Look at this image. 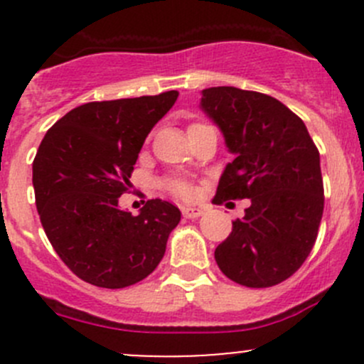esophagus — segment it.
<instances>
[{
  "instance_id": "esophagus-1",
  "label": "esophagus",
  "mask_w": 364,
  "mask_h": 364,
  "mask_svg": "<svg viewBox=\"0 0 364 364\" xmlns=\"http://www.w3.org/2000/svg\"><path fill=\"white\" fill-rule=\"evenodd\" d=\"M203 215H204L203 208H193V205H186V208H183V216H186V218H199V216Z\"/></svg>"
}]
</instances>
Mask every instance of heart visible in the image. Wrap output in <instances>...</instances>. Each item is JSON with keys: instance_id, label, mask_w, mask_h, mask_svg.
<instances>
[{"instance_id": "heart-1", "label": "heart", "mask_w": 364, "mask_h": 364, "mask_svg": "<svg viewBox=\"0 0 364 364\" xmlns=\"http://www.w3.org/2000/svg\"><path fill=\"white\" fill-rule=\"evenodd\" d=\"M197 124L200 123L192 124V127H197ZM167 188L171 190L172 196H176L178 199H183V200H190L193 199V196H196V188H193L192 183H190L188 179H183V178L171 179V181L167 183Z\"/></svg>"}]
</instances>
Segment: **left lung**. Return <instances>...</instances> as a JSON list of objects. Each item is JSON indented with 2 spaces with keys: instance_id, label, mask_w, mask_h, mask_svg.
<instances>
[{
  "instance_id": "left-lung-1",
  "label": "left lung",
  "mask_w": 364,
  "mask_h": 364,
  "mask_svg": "<svg viewBox=\"0 0 364 364\" xmlns=\"http://www.w3.org/2000/svg\"><path fill=\"white\" fill-rule=\"evenodd\" d=\"M200 105L236 155L213 203L252 200L216 247V264L245 287L282 284L303 266L317 240L324 211L317 146L303 119L269 95L208 87Z\"/></svg>"
}]
</instances>
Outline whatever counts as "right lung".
<instances>
[{
    "label": "right lung",
    "instance_id": "add662e5",
    "mask_svg": "<svg viewBox=\"0 0 364 364\" xmlns=\"http://www.w3.org/2000/svg\"><path fill=\"white\" fill-rule=\"evenodd\" d=\"M153 97L90 102L47 130L33 160L40 222L50 245L80 280L123 289L155 271L181 213L151 199L134 216L117 205L144 139L178 100Z\"/></svg>",
    "mask_w": 364,
    "mask_h": 364
}]
</instances>
